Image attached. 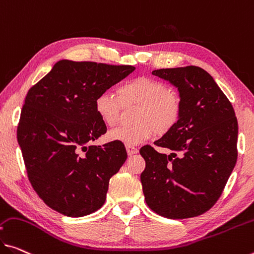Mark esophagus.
Here are the masks:
<instances>
[{"label":"esophagus","mask_w":254,"mask_h":254,"mask_svg":"<svg viewBox=\"0 0 254 254\" xmlns=\"http://www.w3.org/2000/svg\"><path fill=\"white\" fill-rule=\"evenodd\" d=\"M126 150H127V153L128 155H132V154H136L138 152V149L135 146H131V145H126Z\"/></svg>","instance_id":"1"}]
</instances>
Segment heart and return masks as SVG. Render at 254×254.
I'll list each match as a JSON object with an SVG mask.
<instances>
[{
	"mask_svg": "<svg viewBox=\"0 0 254 254\" xmlns=\"http://www.w3.org/2000/svg\"><path fill=\"white\" fill-rule=\"evenodd\" d=\"M136 105L132 120L136 123L122 126L109 132L111 140L127 145H137L153 134L163 135L177 124L182 111V100L175 89L151 77H137L125 81L117 88V94L103 92L95 97L94 109L105 126L118 123L123 107Z\"/></svg>",
	"mask_w": 254,
	"mask_h": 254,
	"instance_id": "obj_1",
	"label": "heart"
}]
</instances>
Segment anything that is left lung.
<instances>
[{
	"mask_svg": "<svg viewBox=\"0 0 254 254\" xmlns=\"http://www.w3.org/2000/svg\"><path fill=\"white\" fill-rule=\"evenodd\" d=\"M178 89L177 124L139 153L145 160L140 183L146 204L169 219L196 217L212 208L237 160L239 125L233 105L213 78L200 67L153 70Z\"/></svg>",
	"mask_w": 254,
	"mask_h": 254,
	"instance_id": "8db88e82",
	"label": "left lung"
}]
</instances>
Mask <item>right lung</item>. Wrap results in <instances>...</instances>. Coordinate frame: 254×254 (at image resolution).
Here are the masks:
<instances>
[{
	"label": "right lung",
	"mask_w": 254,
	"mask_h": 254,
	"mask_svg": "<svg viewBox=\"0 0 254 254\" xmlns=\"http://www.w3.org/2000/svg\"><path fill=\"white\" fill-rule=\"evenodd\" d=\"M134 70L60 60L27 93L17 138L30 184L51 209L83 217L104 204L127 152L117 140L92 145L107 132L94 101Z\"/></svg>",
	"instance_id": "add662e5"
}]
</instances>
